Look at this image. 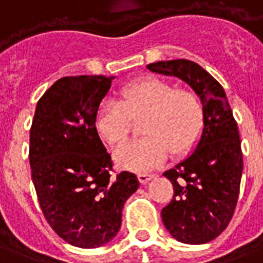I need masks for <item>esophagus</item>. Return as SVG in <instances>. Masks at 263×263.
Instances as JSON below:
<instances>
[{
  "label": "esophagus",
  "instance_id": "obj_1",
  "mask_svg": "<svg viewBox=\"0 0 263 263\" xmlns=\"http://www.w3.org/2000/svg\"><path fill=\"white\" fill-rule=\"evenodd\" d=\"M154 178H155L154 174H139V175H138V179H139V182L142 183V185L148 183L151 179H154Z\"/></svg>",
  "mask_w": 263,
  "mask_h": 263
}]
</instances>
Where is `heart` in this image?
<instances>
[{
    "instance_id": "heart-1",
    "label": "heart",
    "mask_w": 263,
    "mask_h": 263,
    "mask_svg": "<svg viewBox=\"0 0 263 263\" xmlns=\"http://www.w3.org/2000/svg\"><path fill=\"white\" fill-rule=\"evenodd\" d=\"M144 117L141 132L146 137L125 144L115 152L121 168L145 172L168 158L192 149L203 128V108L199 97L170 81L145 77L119 91V102H102L95 115V131L109 146H119L128 137L131 119Z\"/></svg>"
}]
</instances>
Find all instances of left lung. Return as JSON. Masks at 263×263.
Masks as SVG:
<instances>
[{
  "label": "left lung",
  "instance_id": "left-lung-1",
  "mask_svg": "<svg viewBox=\"0 0 263 263\" xmlns=\"http://www.w3.org/2000/svg\"><path fill=\"white\" fill-rule=\"evenodd\" d=\"M146 68L182 80L202 102L203 128L195 149L163 172L174 198L161 212L172 238L202 245L223 232L236 206L243 170L238 125L222 85L196 62L171 60Z\"/></svg>",
  "mask_w": 263,
  "mask_h": 263
}]
</instances>
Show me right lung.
I'll list each match as a JSON object with an SVG mask.
<instances>
[{"mask_svg":"<svg viewBox=\"0 0 263 263\" xmlns=\"http://www.w3.org/2000/svg\"><path fill=\"white\" fill-rule=\"evenodd\" d=\"M115 77H64L38 101L29 132L32 182L51 228L78 248L117 236L122 208L139 188L135 174L111 176L112 161L95 115Z\"/></svg>","mask_w":263,"mask_h":263,"instance_id":"1","label":"right lung"}]
</instances>
